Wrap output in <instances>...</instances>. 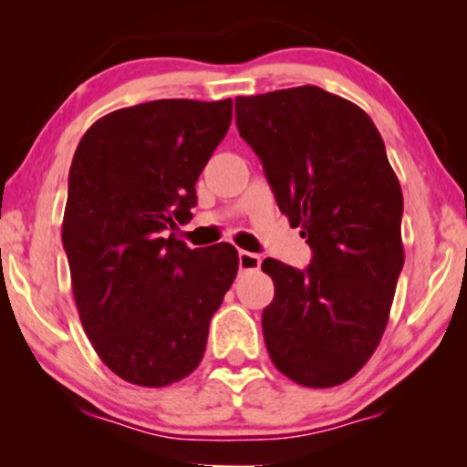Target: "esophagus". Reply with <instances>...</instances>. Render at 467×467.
Wrapping results in <instances>:
<instances>
[{
    "mask_svg": "<svg viewBox=\"0 0 467 467\" xmlns=\"http://www.w3.org/2000/svg\"><path fill=\"white\" fill-rule=\"evenodd\" d=\"M238 265H240V272L259 270V267H261V257H259V254H254V253L240 251V254H238Z\"/></svg>",
    "mask_w": 467,
    "mask_h": 467,
    "instance_id": "obj_1",
    "label": "esophagus"
}]
</instances>
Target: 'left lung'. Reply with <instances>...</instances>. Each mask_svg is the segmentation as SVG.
Segmentation results:
<instances>
[{
  "instance_id": "obj_1",
  "label": "left lung",
  "mask_w": 467,
  "mask_h": 467,
  "mask_svg": "<svg viewBox=\"0 0 467 467\" xmlns=\"http://www.w3.org/2000/svg\"><path fill=\"white\" fill-rule=\"evenodd\" d=\"M235 123L312 248L306 270L261 265L274 280L267 353L297 385H342L379 347L404 267V197L385 142L359 106L312 85L235 98Z\"/></svg>"
}]
</instances>
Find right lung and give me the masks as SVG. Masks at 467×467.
Wrapping results in <instances>:
<instances>
[{"label": "right lung", "instance_id": "right-lung-1", "mask_svg": "<svg viewBox=\"0 0 467 467\" xmlns=\"http://www.w3.org/2000/svg\"><path fill=\"white\" fill-rule=\"evenodd\" d=\"M232 125V99H155L88 127L63 214L72 291L99 359L140 387L200 366L210 318L238 274L232 244L189 248L195 182Z\"/></svg>", "mask_w": 467, "mask_h": 467}]
</instances>
